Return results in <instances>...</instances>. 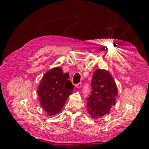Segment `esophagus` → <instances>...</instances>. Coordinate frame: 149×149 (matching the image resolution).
Returning a JSON list of instances; mask_svg holds the SVG:
<instances>
[{"label": "esophagus", "instance_id": "esophagus-1", "mask_svg": "<svg viewBox=\"0 0 149 149\" xmlns=\"http://www.w3.org/2000/svg\"><path fill=\"white\" fill-rule=\"evenodd\" d=\"M81 85H82L81 82H80V83H79V84H76V85H75V87H76V88H77V89H79V88L81 87Z\"/></svg>", "mask_w": 149, "mask_h": 149}]
</instances>
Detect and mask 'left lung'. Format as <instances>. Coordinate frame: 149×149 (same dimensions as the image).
I'll return each instance as SVG.
<instances>
[{
  "label": "left lung",
  "mask_w": 149,
  "mask_h": 149,
  "mask_svg": "<svg viewBox=\"0 0 149 149\" xmlns=\"http://www.w3.org/2000/svg\"><path fill=\"white\" fill-rule=\"evenodd\" d=\"M118 89L114 79L104 70L93 72L91 92L87 99V109L93 118L102 117L110 112L116 104Z\"/></svg>",
  "instance_id": "1"
}]
</instances>
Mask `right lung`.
Here are the masks:
<instances>
[{"instance_id":"1","label":"right lung","mask_w":149,"mask_h":149,"mask_svg":"<svg viewBox=\"0 0 149 149\" xmlns=\"http://www.w3.org/2000/svg\"><path fill=\"white\" fill-rule=\"evenodd\" d=\"M69 74H63L60 68L48 71L38 87L39 99L43 110L49 116L58 114L64 107L74 85L68 79Z\"/></svg>"}]
</instances>
